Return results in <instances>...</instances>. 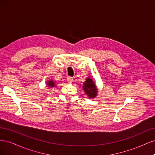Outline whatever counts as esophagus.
Returning <instances> with one entry per match:
<instances>
[{"mask_svg":"<svg viewBox=\"0 0 155 155\" xmlns=\"http://www.w3.org/2000/svg\"><path fill=\"white\" fill-rule=\"evenodd\" d=\"M67 79V81L68 83H72L73 81V78L72 77H68Z\"/></svg>","mask_w":155,"mask_h":155,"instance_id":"1","label":"esophagus"}]
</instances>
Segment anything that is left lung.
Segmentation results:
<instances>
[{"label":"left lung","instance_id":"8db88e82","mask_svg":"<svg viewBox=\"0 0 155 155\" xmlns=\"http://www.w3.org/2000/svg\"><path fill=\"white\" fill-rule=\"evenodd\" d=\"M83 88L88 97L94 98L97 96L98 89L96 87V82L94 81L91 76L87 78L85 81L83 83Z\"/></svg>","mask_w":155,"mask_h":155}]
</instances>
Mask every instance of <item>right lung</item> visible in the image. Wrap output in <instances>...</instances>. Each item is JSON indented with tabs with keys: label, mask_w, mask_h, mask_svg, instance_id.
I'll use <instances>...</instances> for the list:
<instances>
[{
	"label": "right lung",
	"mask_w": 155,
	"mask_h": 155,
	"mask_svg": "<svg viewBox=\"0 0 155 155\" xmlns=\"http://www.w3.org/2000/svg\"><path fill=\"white\" fill-rule=\"evenodd\" d=\"M46 85L50 88H53L55 86V81H54L53 79H50V80H48V82L46 83Z\"/></svg>",
	"instance_id": "obj_1"
}]
</instances>
